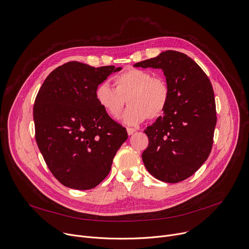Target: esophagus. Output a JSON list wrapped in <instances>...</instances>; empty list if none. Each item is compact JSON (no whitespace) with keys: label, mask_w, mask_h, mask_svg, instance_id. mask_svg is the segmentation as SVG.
<instances>
[{"label":"esophagus","mask_w":249,"mask_h":249,"mask_svg":"<svg viewBox=\"0 0 249 249\" xmlns=\"http://www.w3.org/2000/svg\"><path fill=\"white\" fill-rule=\"evenodd\" d=\"M136 132V129H134V128H127V133H128V135H132V134H134Z\"/></svg>","instance_id":"obj_1"}]
</instances>
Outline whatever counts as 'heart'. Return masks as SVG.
Here are the masks:
<instances>
[{
    "label": "heart",
    "mask_w": 249,
    "mask_h": 249,
    "mask_svg": "<svg viewBox=\"0 0 249 249\" xmlns=\"http://www.w3.org/2000/svg\"><path fill=\"white\" fill-rule=\"evenodd\" d=\"M114 89L100 84L94 91L95 101L104 113L116 120L120 117L126 100L130 105L124 114V122L137 125L156 120L166 111L170 101L167 82L146 70L130 68L113 79Z\"/></svg>",
    "instance_id": "obj_1"
}]
</instances>
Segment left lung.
Masks as SVG:
<instances>
[{
    "label": "left lung",
    "instance_id": "1",
    "mask_svg": "<svg viewBox=\"0 0 249 249\" xmlns=\"http://www.w3.org/2000/svg\"><path fill=\"white\" fill-rule=\"evenodd\" d=\"M134 67L161 69L170 88L164 115L144 131L149 146L142 159L159 180L177 183L208 159L217 124L215 94L199 65L186 54L167 50Z\"/></svg>",
    "mask_w": 249,
    "mask_h": 249
}]
</instances>
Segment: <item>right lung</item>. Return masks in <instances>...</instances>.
Returning a JSON list of instances; mask_svg holds the SVG:
<instances>
[{
	"mask_svg": "<svg viewBox=\"0 0 249 249\" xmlns=\"http://www.w3.org/2000/svg\"><path fill=\"white\" fill-rule=\"evenodd\" d=\"M120 70L68 62L52 71L35 98V140L48 168L66 187L97 186L128 138L94 97L96 87Z\"/></svg>",
	"mask_w": 249,
	"mask_h": 249,
	"instance_id": "1",
	"label": "right lung"
}]
</instances>
